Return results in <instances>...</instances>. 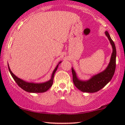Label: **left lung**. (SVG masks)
I'll list each match as a JSON object with an SVG mask.
<instances>
[{"label":"left lung","instance_id":"obj_1","mask_svg":"<svg viewBox=\"0 0 125 125\" xmlns=\"http://www.w3.org/2000/svg\"><path fill=\"white\" fill-rule=\"evenodd\" d=\"M105 35L110 41L113 48V52L110 58V62L103 72L93 76L87 81H81L77 77L74 70L72 68L73 74V81L77 88L83 92L94 93L103 88L112 80L115 72L116 66V48L115 44L109 35L107 31H105Z\"/></svg>","mask_w":125,"mask_h":125}]
</instances>
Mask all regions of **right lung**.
<instances>
[{"label": "right lung", "instance_id": "1", "mask_svg": "<svg viewBox=\"0 0 125 125\" xmlns=\"http://www.w3.org/2000/svg\"><path fill=\"white\" fill-rule=\"evenodd\" d=\"M61 61H60L59 63V64L56 66V67L54 70L53 72L52 77L50 80L48 81L45 82V83H28L24 80L20 79V78H18L16 77L13 73L12 72L11 69L8 66V69L10 73H11L12 77L15 80V82L17 83V84L19 85V86L20 87L21 89H23L24 90L26 91L27 92H30V93H43L47 91L49 88L52 86L53 84V77L54 73H55L56 71H57L58 66H59V64H60Z\"/></svg>", "mask_w": 125, "mask_h": 125}]
</instances>
